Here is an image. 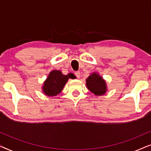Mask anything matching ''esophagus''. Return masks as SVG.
Wrapping results in <instances>:
<instances>
[{
	"label": "esophagus",
	"mask_w": 151,
	"mask_h": 151,
	"mask_svg": "<svg viewBox=\"0 0 151 151\" xmlns=\"http://www.w3.org/2000/svg\"><path fill=\"white\" fill-rule=\"evenodd\" d=\"M74 74H75V76L78 78H80V71H76L75 73H74Z\"/></svg>",
	"instance_id": "1"
}]
</instances>
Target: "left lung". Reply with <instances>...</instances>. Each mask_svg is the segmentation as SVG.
<instances>
[{"label":"left lung","mask_w":151,"mask_h":151,"mask_svg":"<svg viewBox=\"0 0 151 151\" xmlns=\"http://www.w3.org/2000/svg\"><path fill=\"white\" fill-rule=\"evenodd\" d=\"M86 82L87 88L96 96H102L106 93V82L98 74L92 73Z\"/></svg>","instance_id":"1"}]
</instances>
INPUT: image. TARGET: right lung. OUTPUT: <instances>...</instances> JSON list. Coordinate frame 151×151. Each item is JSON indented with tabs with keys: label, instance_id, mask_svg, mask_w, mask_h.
Listing matches in <instances>:
<instances>
[{
	"label": "right lung",
	"instance_id": "obj_1",
	"mask_svg": "<svg viewBox=\"0 0 151 151\" xmlns=\"http://www.w3.org/2000/svg\"><path fill=\"white\" fill-rule=\"evenodd\" d=\"M73 73L63 75L60 71H51L45 82L43 86V92L49 96H56L63 90L64 86L69 78H73Z\"/></svg>",
	"mask_w": 151,
	"mask_h": 151
}]
</instances>
